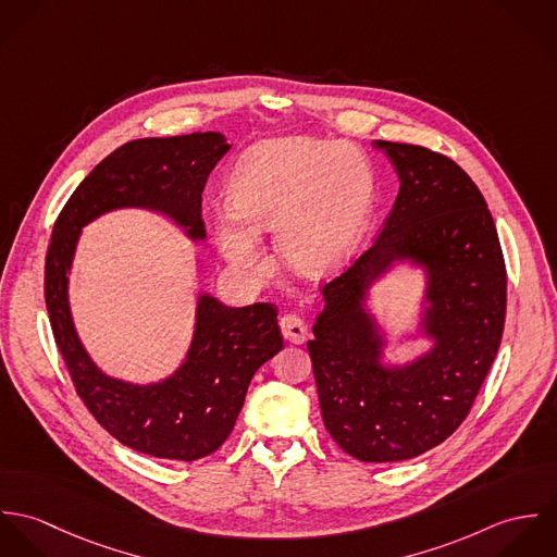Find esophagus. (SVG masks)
<instances>
[{
    "mask_svg": "<svg viewBox=\"0 0 557 557\" xmlns=\"http://www.w3.org/2000/svg\"><path fill=\"white\" fill-rule=\"evenodd\" d=\"M278 325H281L283 336H285L289 343L302 345V343L309 338V325H307L305 319L296 318V315H285V318H281Z\"/></svg>",
    "mask_w": 557,
    "mask_h": 557,
    "instance_id": "34e87169",
    "label": "esophagus"
}]
</instances>
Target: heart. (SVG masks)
<instances>
[{"label": "heart", "mask_w": 557, "mask_h": 557, "mask_svg": "<svg viewBox=\"0 0 557 557\" xmlns=\"http://www.w3.org/2000/svg\"><path fill=\"white\" fill-rule=\"evenodd\" d=\"M230 201L232 210L214 221V236L234 268L259 276L265 257L257 234H276L285 263L318 276L341 265L364 236L375 173L358 146L287 137L239 160Z\"/></svg>", "instance_id": "obj_1"}]
</instances>
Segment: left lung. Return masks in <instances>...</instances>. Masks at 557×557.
I'll use <instances>...</instances> for the list:
<instances>
[{
	"label": "left lung",
	"instance_id": "left-lung-1",
	"mask_svg": "<svg viewBox=\"0 0 557 557\" xmlns=\"http://www.w3.org/2000/svg\"><path fill=\"white\" fill-rule=\"evenodd\" d=\"M375 146L395 162L397 201L377 239L321 287L309 354L332 440L358 461L393 463L435 448L468 418L502 343L506 263L486 201L455 160L422 146ZM395 258L430 272L425 329L436 347L384 370L361 300Z\"/></svg>",
	"mask_w": 557,
	"mask_h": 557
}]
</instances>
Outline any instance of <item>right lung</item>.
<instances>
[{"label":"right lung","mask_w":557,"mask_h":557,"mask_svg":"<svg viewBox=\"0 0 557 557\" xmlns=\"http://www.w3.org/2000/svg\"><path fill=\"white\" fill-rule=\"evenodd\" d=\"M230 148L221 133L148 137L120 146L75 188L47 248V311L77 395L117 442L159 459L197 461L223 446L255 371L283 347L278 309L270 302L230 309L201 296L186 362L162 384L133 386L102 375L81 347L66 272L81 227L122 206L160 210L190 238H203L201 193Z\"/></svg>","instance_id":"obj_1"}]
</instances>
